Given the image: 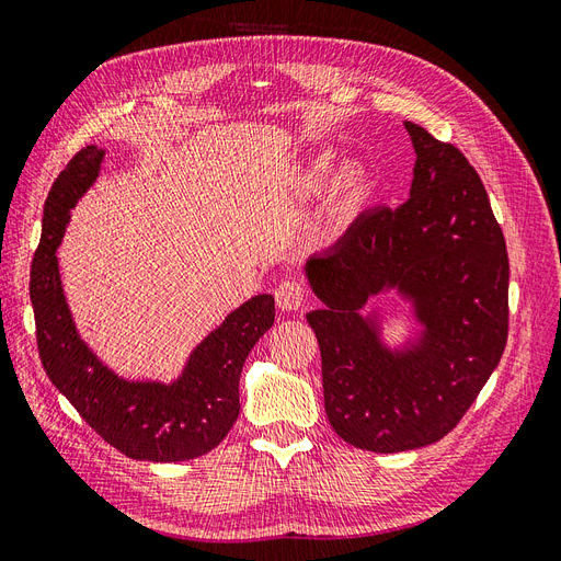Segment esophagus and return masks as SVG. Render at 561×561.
<instances>
[{
    "label": "esophagus",
    "instance_id": "obj_1",
    "mask_svg": "<svg viewBox=\"0 0 561 561\" xmlns=\"http://www.w3.org/2000/svg\"><path fill=\"white\" fill-rule=\"evenodd\" d=\"M274 297L280 311H299L307 301V287L299 280H283L274 290Z\"/></svg>",
    "mask_w": 561,
    "mask_h": 561
}]
</instances>
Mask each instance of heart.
<instances>
[{
    "instance_id": "obj_1",
    "label": "heart",
    "mask_w": 561,
    "mask_h": 561,
    "mask_svg": "<svg viewBox=\"0 0 561 561\" xmlns=\"http://www.w3.org/2000/svg\"><path fill=\"white\" fill-rule=\"evenodd\" d=\"M332 165L334 157L330 151H318L297 175V192L301 196H313L325 186L318 236L328 243L342 239L377 196V178L365 163L348 161L336 171H332Z\"/></svg>"
}]
</instances>
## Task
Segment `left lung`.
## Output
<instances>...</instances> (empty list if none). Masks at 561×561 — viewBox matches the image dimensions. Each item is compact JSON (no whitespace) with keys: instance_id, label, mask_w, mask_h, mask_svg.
I'll list each match as a JSON object with an SVG mask.
<instances>
[{"instance_id":"1","label":"left lung","mask_w":561,"mask_h":561,"mask_svg":"<svg viewBox=\"0 0 561 561\" xmlns=\"http://www.w3.org/2000/svg\"><path fill=\"white\" fill-rule=\"evenodd\" d=\"M416 161L410 198L360 215L304 264L325 412L348 445L396 454L443 439L499 367L507 342V252L480 175L454 145L404 122ZM393 291L420 328L398 347L364 307Z\"/></svg>"}]
</instances>
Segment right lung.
Masks as SVG:
<instances>
[{"label": "right lung", "instance_id": "add662e5", "mask_svg": "<svg viewBox=\"0 0 561 561\" xmlns=\"http://www.w3.org/2000/svg\"><path fill=\"white\" fill-rule=\"evenodd\" d=\"M105 149L83 147L44 203L42 241L32 260L30 299L46 375L89 426L135 461L178 463L215 449L239 419L243 363L274 325L271 295H254L201 339L173 381L126 379L100 360L77 330L56 250L70 213L95 184Z\"/></svg>", "mask_w": 561, "mask_h": 561}]
</instances>
